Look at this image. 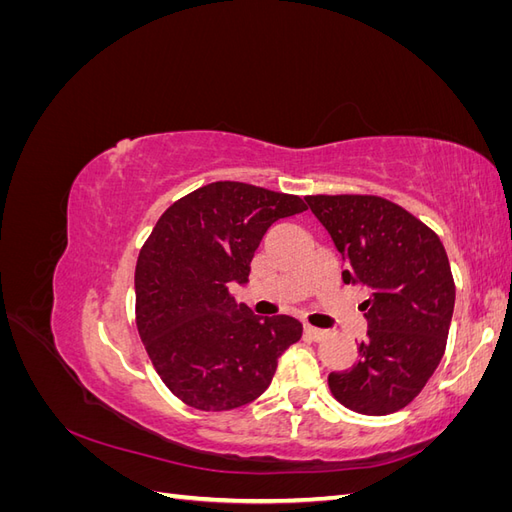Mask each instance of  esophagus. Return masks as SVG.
I'll return each mask as SVG.
<instances>
[{
    "label": "esophagus",
    "instance_id": "1",
    "mask_svg": "<svg viewBox=\"0 0 512 512\" xmlns=\"http://www.w3.org/2000/svg\"><path fill=\"white\" fill-rule=\"evenodd\" d=\"M305 335H307L309 339H314V342H320V339L327 337V331L316 329V327H312V324H305Z\"/></svg>",
    "mask_w": 512,
    "mask_h": 512
}]
</instances>
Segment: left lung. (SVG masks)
I'll return each mask as SVG.
<instances>
[{"instance_id":"1","label":"left lung","mask_w":512,"mask_h":512,"mask_svg":"<svg viewBox=\"0 0 512 512\" xmlns=\"http://www.w3.org/2000/svg\"><path fill=\"white\" fill-rule=\"evenodd\" d=\"M361 284L367 335L359 361L329 374L339 404L367 416L406 408L440 365L455 307V280L440 237L410 211L371 194L305 196Z\"/></svg>"}]
</instances>
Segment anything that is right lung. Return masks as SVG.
Masks as SVG:
<instances>
[{"label": "right lung", "mask_w": 512, "mask_h": 512, "mask_svg": "<svg viewBox=\"0 0 512 512\" xmlns=\"http://www.w3.org/2000/svg\"><path fill=\"white\" fill-rule=\"evenodd\" d=\"M307 205L241 181L203 185L170 205L136 260V329L168 391L203 412L250 404L277 359L299 342L290 316L258 318L235 303L265 232Z\"/></svg>", "instance_id": "add662e5"}]
</instances>
